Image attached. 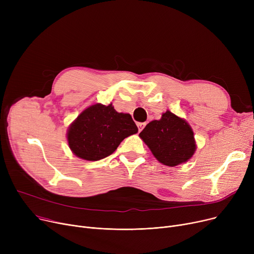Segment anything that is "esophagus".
Segmentation results:
<instances>
[{"instance_id": "esophagus-1", "label": "esophagus", "mask_w": 254, "mask_h": 254, "mask_svg": "<svg viewBox=\"0 0 254 254\" xmlns=\"http://www.w3.org/2000/svg\"><path fill=\"white\" fill-rule=\"evenodd\" d=\"M137 126H138V127H139V130L141 131V130L144 128V127L146 126V123H138Z\"/></svg>"}]
</instances>
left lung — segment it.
Here are the masks:
<instances>
[{"label":"left lung","mask_w":254,"mask_h":254,"mask_svg":"<svg viewBox=\"0 0 254 254\" xmlns=\"http://www.w3.org/2000/svg\"><path fill=\"white\" fill-rule=\"evenodd\" d=\"M139 137L159 163L175 167L192 157L196 150L193 130L185 119L167 110L162 118L152 120Z\"/></svg>","instance_id":"obj_1"}]
</instances>
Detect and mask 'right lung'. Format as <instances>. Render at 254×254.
<instances>
[{
	"mask_svg": "<svg viewBox=\"0 0 254 254\" xmlns=\"http://www.w3.org/2000/svg\"><path fill=\"white\" fill-rule=\"evenodd\" d=\"M138 127L128 113L117 112L112 103L91 105L80 113L66 131L71 151L85 161H100L112 154Z\"/></svg>",
	"mask_w": 254,
	"mask_h": 254,
	"instance_id": "obj_1",
	"label": "right lung"
}]
</instances>
